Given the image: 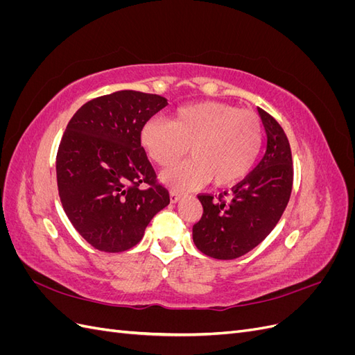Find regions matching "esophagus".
Instances as JSON below:
<instances>
[{"instance_id":"34e87169","label":"esophagus","mask_w":355,"mask_h":355,"mask_svg":"<svg viewBox=\"0 0 355 355\" xmlns=\"http://www.w3.org/2000/svg\"><path fill=\"white\" fill-rule=\"evenodd\" d=\"M182 197H184V196H182L180 192H176V191H171V192H170V201L173 202V204L179 202V201L182 200Z\"/></svg>"}]
</instances>
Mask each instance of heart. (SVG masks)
<instances>
[{"label":"heart","mask_w":355,"mask_h":355,"mask_svg":"<svg viewBox=\"0 0 355 355\" xmlns=\"http://www.w3.org/2000/svg\"><path fill=\"white\" fill-rule=\"evenodd\" d=\"M262 139L257 115L222 102L184 106L171 121L151 118L141 130L148 157L161 167L175 164L189 148L192 158L161 175L176 191L198 189L211 180L216 187L237 184L256 164Z\"/></svg>","instance_id":"1"}]
</instances>
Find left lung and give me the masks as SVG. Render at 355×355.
<instances>
[{
	"mask_svg": "<svg viewBox=\"0 0 355 355\" xmlns=\"http://www.w3.org/2000/svg\"><path fill=\"white\" fill-rule=\"evenodd\" d=\"M257 112L266 133L259 164L232 188L228 201L198 196L202 216L192 228V239L198 250L214 259H237L259 245L283 216L292 194L293 161L287 136L270 114L261 108Z\"/></svg>",
	"mask_w": 355,
	"mask_h": 355,
	"instance_id": "1",
	"label": "left lung"
}]
</instances>
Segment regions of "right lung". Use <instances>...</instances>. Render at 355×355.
Masks as SVG:
<instances>
[{
  "label": "right lung",
  "mask_w": 355,
  "mask_h": 355,
  "mask_svg": "<svg viewBox=\"0 0 355 355\" xmlns=\"http://www.w3.org/2000/svg\"><path fill=\"white\" fill-rule=\"evenodd\" d=\"M163 96L121 90L73 114L56 157L58 189L68 219L94 249L120 253L142 240L168 206V191L141 146L144 124L167 106ZM148 183L150 188L138 187Z\"/></svg>",
  "instance_id": "add662e5"
}]
</instances>
